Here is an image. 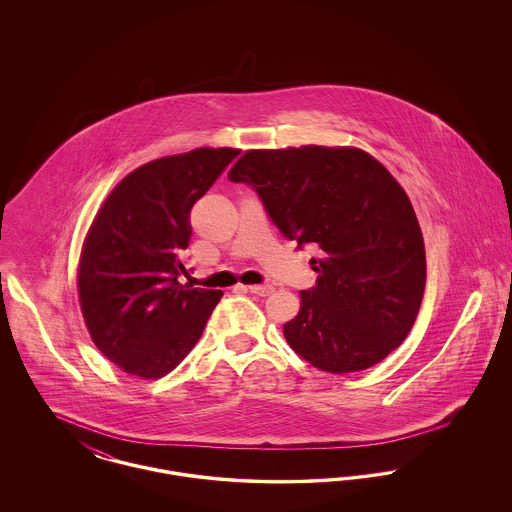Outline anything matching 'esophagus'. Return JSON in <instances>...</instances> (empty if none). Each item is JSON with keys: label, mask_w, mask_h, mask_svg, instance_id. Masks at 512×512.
I'll use <instances>...</instances> for the list:
<instances>
[{"label": "esophagus", "mask_w": 512, "mask_h": 512, "mask_svg": "<svg viewBox=\"0 0 512 512\" xmlns=\"http://www.w3.org/2000/svg\"><path fill=\"white\" fill-rule=\"evenodd\" d=\"M247 290L251 293H255V295H261V297H265V295H270V293L274 292L272 286H247Z\"/></svg>", "instance_id": "esophagus-1"}]
</instances>
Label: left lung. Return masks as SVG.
<instances>
[{"mask_svg": "<svg viewBox=\"0 0 512 512\" xmlns=\"http://www.w3.org/2000/svg\"><path fill=\"white\" fill-rule=\"evenodd\" d=\"M270 220L318 247L317 286L284 338L307 363L345 374L380 363L409 336L426 286V251L409 195L359 147L249 149L228 172Z\"/></svg>", "mask_w": 512, "mask_h": 512, "instance_id": "obj_1", "label": "left lung"}]
</instances>
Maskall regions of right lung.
Masks as SVG:
<instances>
[{"label": "right lung", "mask_w": 512, "mask_h": 512, "mask_svg": "<svg viewBox=\"0 0 512 512\" xmlns=\"http://www.w3.org/2000/svg\"><path fill=\"white\" fill-rule=\"evenodd\" d=\"M232 147H197L126 174L92 222L78 261V299L99 351L142 380L169 374L192 351L220 290L180 284L190 211L226 165Z\"/></svg>", "instance_id": "right-lung-1"}]
</instances>
